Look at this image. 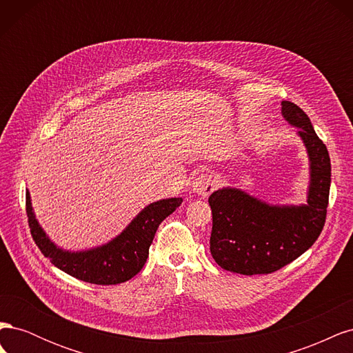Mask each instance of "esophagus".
Returning <instances> with one entry per match:
<instances>
[{"label":"esophagus","mask_w":353,"mask_h":353,"mask_svg":"<svg viewBox=\"0 0 353 353\" xmlns=\"http://www.w3.org/2000/svg\"><path fill=\"white\" fill-rule=\"evenodd\" d=\"M216 188V181L210 175H200L193 181V193L201 197H208Z\"/></svg>","instance_id":"1"}]
</instances>
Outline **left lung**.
<instances>
[{"label": "left lung", "instance_id": "8db88e82", "mask_svg": "<svg viewBox=\"0 0 353 353\" xmlns=\"http://www.w3.org/2000/svg\"><path fill=\"white\" fill-rule=\"evenodd\" d=\"M281 114L299 128L309 157L306 205L274 206L240 188L225 187L209 197L212 209L210 253L230 272L271 274L305 253L321 234L328 206L331 163L307 114L290 101Z\"/></svg>", "mask_w": 353, "mask_h": 353}]
</instances>
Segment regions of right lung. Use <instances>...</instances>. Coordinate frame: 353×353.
<instances>
[{
    "label": "right lung",
    "instance_id": "1",
    "mask_svg": "<svg viewBox=\"0 0 353 353\" xmlns=\"http://www.w3.org/2000/svg\"><path fill=\"white\" fill-rule=\"evenodd\" d=\"M181 203V197L163 199L145 206L119 236L99 248L82 252L63 250L52 243L38 223L26 191V213L32 239L39 250L59 270L81 281L112 285L131 280L143 270L160 222Z\"/></svg>",
    "mask_w": 353,
    "mask_h": 353
}]
</instances>
